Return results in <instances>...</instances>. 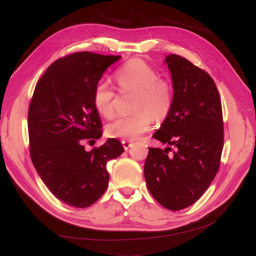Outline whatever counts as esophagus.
Returning <instances> with one entry per match:
<instances>
[{
    "instance_id": "obj_1",
    "label": "esophagus",
    "mask_w": 256,
    "mask_h": 256,
    "mask_svg": "<svg viewBox=\"0 0 256 256\" xmlns=\"http://www.w3.org/2000/svg\"><path fill=\"white\" fill-rule=\"evenodd\" d=\"M122 146H124V148H125L126 150H129L130 147L132 146V142H131L130 140H122Z\"/></svg>"
}]
</instances>
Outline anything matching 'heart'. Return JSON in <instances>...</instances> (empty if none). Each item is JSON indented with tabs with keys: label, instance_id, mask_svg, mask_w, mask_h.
I'll list each match as a JSON object with an SVG mask.
<instances>
[{
	"label": "heart",
	"instance_id": "b5f03b06",
	"mask_svg": "<svg viewBox=\"0 0 256 256\" xmlns=\"http://www.w3.org/2000/svg\"><path fill=\"white\" fill-rule=\"evenodd\" d=\"M115 80L120 90H134V114L122 116L109 122L106 134L110 138L136 140L152 127L154 118L164 120L172 109L173 88L159 78L150 65L140 58H131L116 70ZM114 92L109 84L98 82L92 90V104L97 112L111 118L114 114Z\"/></svg>",
	"mask_w": 256,
	"mask_h": 256
}]
</instances>
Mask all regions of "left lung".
<instances>
[{
    "mask_svg": "<svg viewBox=\"0 0 256 256\" xmlns=\"http://www.w3.org/2000/svg\"><path fill=\"white\" fill-rule=\"evenodd\" d=\"M171 72L173 104L154 138L164 150L148 147L144 177L150 194L170 210L194 204L220 166L223 118L219 92L203 69L176 54L164 60ZM173 146L174 152L168 155Z\"/></svg>",
    "mask_w": 256,
    "mask_h": 256,
    "instance_id": "1",
    "label": "left lung"
}]
</instances>
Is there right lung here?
<instances>
[{"mask_svg": "<svg viewBox=\"0 0 256 256\" xmlns=\"http://www.w3.org/2000/svg\"><path fill=\"white\" fill-rule=\"evenodd\" d=\"M120 58L79 52L56 60L37 82L30 104L33 164L52 194L72 207H88L102 196L109 184L108 161L124 152L116 138L90 152L83 145L102 136L92 90Z\"/></svg>", "mask_w": 256, "mask_h": 256, "instance_id": "1", "label": "right lung"}]
</instances>
